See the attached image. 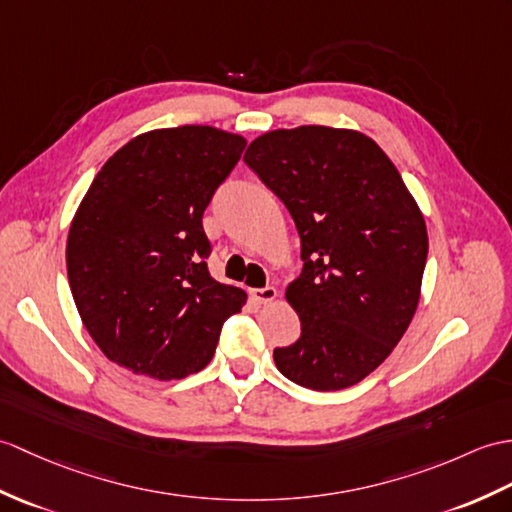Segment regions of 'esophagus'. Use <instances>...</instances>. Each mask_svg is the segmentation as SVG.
Here are the masks:
<instances>
[{"label": "esophagus", "instance_id": "esophagus-1", "mask_svg": "<svg viewBox=\"0 0 512 512\" xmlns=\"http://www.w3.org/2000/svg\"><path fill=\"white\" fill-rule=\"evenodd\" d=\"M251 296L259 305H266V303H272V301L277 299V288H272V285H266V288L251 290Z\"/></svg>", "mask_w": 512, "mask_h": 512}]
</instances>
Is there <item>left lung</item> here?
I'll list each match as a JSON object with an SVG mask.
<instances>
[{
	"instance_id": "1",
	"label": "left lung",
	"mask_w": 512,
	"mask_h": 512,
	"mask_svg": "<svg viewBox=\"0 0 512 512\" xmlns=\"http://www.w3.org/2000/svg\"><path fill=\"white\" fill-rule=\"evenodd\" d=\"M244 161L301 237L303 270L285 288L301 338L275 349L277 368L323 392L362 382L417 312L427 259L417 200L386 152L351 128L270 130Z\"/></svg>"
}]
</instances>
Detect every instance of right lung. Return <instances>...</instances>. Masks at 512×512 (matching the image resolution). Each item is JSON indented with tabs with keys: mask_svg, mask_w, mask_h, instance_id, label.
Masks as SVG:
<instances>
[{
	"mask_svg": "<svg viewBox=\"0 0 512 512\" xmlns=\"http://www.w3.org/2000/svg\"><path fill=\"white\" fill-rule=\"evenodd\" d=\"M246 139L213 126L157 128L95 174L67 235V277L111 362L170 382L205 368L246 292L209 275L202 213Z\"/></svg>",
	"mask_w": 512,
	"mask_h": 512,
	"instance_id": "right-lung-1",
	"label": "right lung"
}]
</instances>
